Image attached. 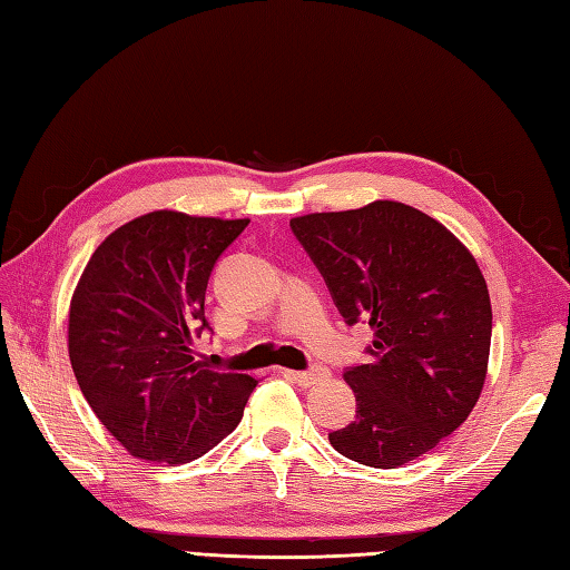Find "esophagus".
Listing matches in <instances>:
<instances>
[{"mask_svg": "<svg viewBox=\"0 0 570 570\" xmlns=\"http://www.w3.org/2000/svg\"><path fill=\"white\" fill-rule=\"evenodd\" d=\"M326 375H328L326 368H312V371L293 373V381L302 387H312V385H320L322 381H326Z\"/></svg>", "mask_w": 570, "mask_h": 570, "instance_id": "esophagus-1", "label": "esophagus"}]
</instances>
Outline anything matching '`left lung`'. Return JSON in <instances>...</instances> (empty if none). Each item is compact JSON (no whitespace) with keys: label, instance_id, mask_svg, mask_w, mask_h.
Listing matches in <instances>:
<instances>
[{"label":"left lung","instance_id":"obj_1","mask_svg":"<svg viewBox=\"0 0 570 570\" xmlns=\"http://www.w3.org/2000/svg\"><path fill=\"white\" fill-rule=\"evenodd\" d=\"M346 324L373 328L368 363L344 381L356 420L328 434L356 463L400 468L468 420L483 392L492 309L473 253L444 224L410 205L289 219Z\"/></svg>","mask_w":570,"mask_h":570}]
</instances>
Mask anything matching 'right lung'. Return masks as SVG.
<instances>
[{
    "mask_svg": "<svg viewBox=\"0 0 570 570\" xmlns=\"http://www.w3.org/2000/svg\"><path fill=\"white\" fill-rule=\"evenodd\" d=\"M248 219L158 209L97 246L70 299L68 353L85 400L136 459L189 463L234 432L256 377L195 348L214 263Z\"/></svg>",
    "mask_w": 570,
    "mask_h": 570,
    "instance_id": "1",
    "label": "right lung"
}]
</instances>
